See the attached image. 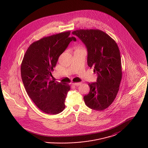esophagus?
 Masks as SVG:
<instances>
[{"mask_svg": "<svg viewBox=\"0 0 148 148\" xmlns=\"http://www.w3.org/2000/svg\"><path fill=\"white\" fill-rule=\"evenodd\" d=\"M82 84V83H73V84L74 85H75V86H79V85H81Z\"/></svg>", "mask_w": 148, "mask_h": 148, "instance_id": "obj_1", "label": "esophagus"}]
</instances>
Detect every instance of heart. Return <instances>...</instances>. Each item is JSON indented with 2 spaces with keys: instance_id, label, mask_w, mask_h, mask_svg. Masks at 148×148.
<instances>
[{
  "instance_id": "b5f03b06",
  "label": "heart",
  "mask_w": 148,
  "mask_h": 148,
  "mask_svg": "<svg viewBox=\"0 0 148 148\" xmlns=\"http://www.w3.org/2000/svg\"><path fill=\"white\" fill-rule=\"evenodd\" d=\"M78 49H83V48L82 47H79L78 48Z\"/></svg>"
}]
</instances>
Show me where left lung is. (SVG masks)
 I'll return each mask as SVG.
<instances>
[{"mask_svg": "<svg viewBox=\"0 0 148 148\" xmlns=\"http://www.w3.org/2000/svg\"><path fill=\"white\" fill-rule=\"evenodd\" d=\"M85 45L87 63L98 74L97 82L89 83L90 92L84 97L89 108L101 111L110 106L119 89L121 63L117 44L98 29H79L72 32Z\"/></svg>", "mask_w": 148, "mask_h": 148, "instance_id": "left-lung-1", "label": "left lung"}]
</instances>
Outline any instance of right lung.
Returning a JSON list of instances; mask_svg holds the SVG:
<instances>
[{
  "mask_svg": "<svg viewBox=\"0 0 148 148\" xmlns=\"http://www.w3.org/2000/svg\"><path fill=\"white\" fill-rule=\"evenodd\" d=\"M71 31L44 37L33 42L25 52L21 64V76L25 90L44 113L57 114L65 109L69 85L51 80V71L69 43Z\"/></svg>",
  "mask_w": 148,
  "mask_h": 148,
  "instance_id": "obj_1",
  "label": "right lung"
}]
</instances>
